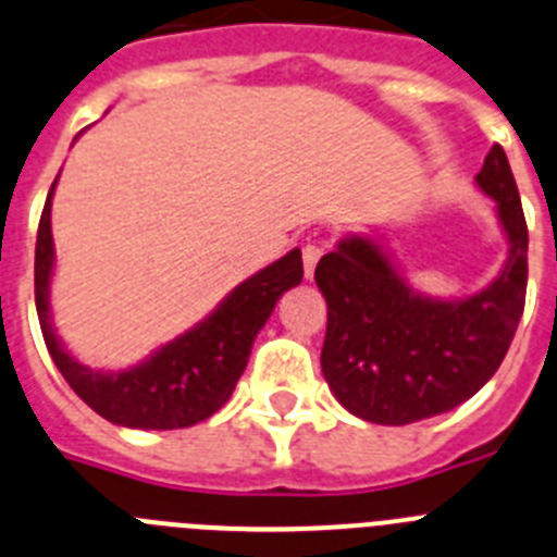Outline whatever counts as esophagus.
Returning a JSON list of instances; mask_svg holds the SVG:
<instances>
[{"instance_id": "1", "label": "esophagus", "mask_w": 557, "mask_h": 557, "mask_svg": "<svg viewBox=\"0 0 557 557\" xmlns=\"http://www.w3.org/2000/svg\"><path fill=\"white\" fill-rule=\"evenodd\" d=\"M324 255V247H319V244H305L302 249V260H305V277H313V269L315 263H319V258Z\"/></svg>"}]
</instances>
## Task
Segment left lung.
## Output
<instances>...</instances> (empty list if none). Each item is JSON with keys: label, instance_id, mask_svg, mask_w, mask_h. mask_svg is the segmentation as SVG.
I'll use <instances>...</instances> for the list:
<instances>
[{"label": "left lung", "instance_id": "1", "mask_svg": "<svg viewBox=\"0 0 557 557\" xmlns=\"http://www.w3.org/2000/svg\"><path fill=\"white\" fill-rule=\"evenodd\" d=\"M478 185L497 202L508 260L488 288L433 299L408 285L377 242L347 235L315 267L327 299L322 372L349 413L410 424L474 397L503 363L528 294V224L505 149L491 147Z\"/></svg>", "mask_w": 557, "mask_h": 557}]
</instances>
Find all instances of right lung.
I'll return each mask as SVG.
<instances>
[{
  "instance_id": "1",
  "label": "right lung",
  "mask_w": 557,
  "mask_h": 557,
  "mask_svg": "<svg viewBox=\"0 0 557 557\" xmlns=\"http://www.w3.org/2000/svg\"><path fill=\"white\" fill-rule=\"evenodd\" d=\"M54 183L49 188L35 242V308L60 374L88 408L122 428L177 430L205 422L233 394L235 383L247 369L255 338L283 290L302 283V252L290 249L272 267L260 269L242 285H235L205 322L154 349L144 363L124 372H99L72 358L52 327L49 280L54 269Z\"/></svg>"
}]
</instances>
